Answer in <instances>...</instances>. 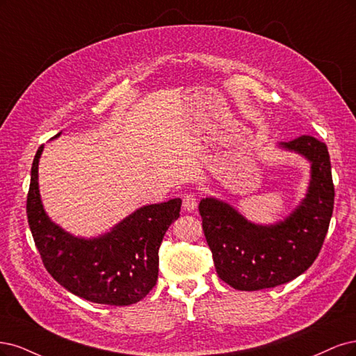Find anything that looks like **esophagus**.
I'll use <instances>...</instances> for the list:
<instances>
[{"mask_svg": "<svg viewBox=\"0 0 356 356\" xmlns=\"http://www.w3.org/2000/svg\"><path fill=\"white\" fill-rule=\"evenodd\" d=\"M197 205H198V198L195 193H186L185 197H183V209L186 211H193L197 209Z\"/></svg>", "mask_w": 356, "mask_h": 356, "instance_id": "34e87169", "label": "esophagus"}]
</instances>
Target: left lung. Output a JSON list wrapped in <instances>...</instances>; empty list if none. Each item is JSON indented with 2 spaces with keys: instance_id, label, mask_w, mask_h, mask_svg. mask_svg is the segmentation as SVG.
Wrapping results in <instances>:
<instances>
[{
  "instance_id": "left-lung-1",
  "label": "left lung",
  "mask_w": 356,
  "mask_h": 356,
  "mask_svg": "<svg viewBox=\"0 0 356 356\" xmlns=\"http://www.w3.org/2000/svg\"><path fill=\"white\" fill-rule=\"evenodd\" d=\"M280 145L311 163L306 197L282 222L256 225L220 200L200 202L217 275L235 290L272 289L297 278L318 257L328 231L334 185L327 145L309 134Z\"/></svg>"
}]
</instances>
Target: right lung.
<instances>
[{"mask_svg":"<svg viewBox=\"0 0 356 356\" xmlns=\"http://www.w3.org/2000/svg\"><path fill=\"white\" fill-rule=\"evenodd\" d=\"M41 152L42 146L31 168L26 214L45 269L67 291L88 302L112 306L140 302L156 284L158 250L180 216L181 200L145 205L97 238L74 236L44 211L38 188Z\"/></svg>","mask_w":356,"mask_h":356,"instance_id":"add662e5","label":"right lung"}]
</instances>
